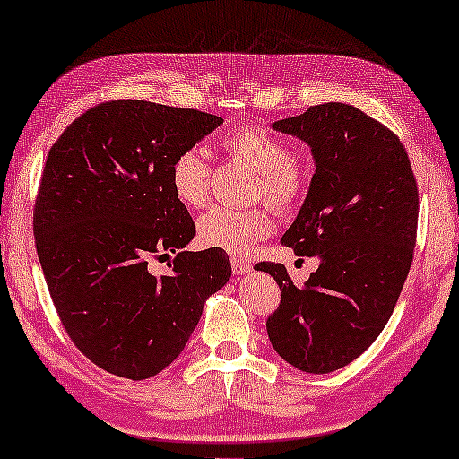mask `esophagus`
<instances>
[{
  "label": "esophagus",
  "mask_w": 459,
  "mask_h": 459,
  "mask_svg": "<svg viewBox=\"0 0 459 459\" xmlns=\"http://www.w3.org/2000/svg\"><path fill=\"white\" fill-rule=\"evenodd\" d=\"M231 269H234L236 275H248L253 272V265L247 259H242V256H234L231 259Z\"/></svg>",
  "instance_id": "34e87169"
}]
</instances>
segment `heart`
Masks as SVG:
<instances>
[{"label":"heart","instance_id":"obj_1","mask_svg":"<svg viewBox=\"0 0 459 459\" xmlns=\"http://www.w3.org/2000/svg\"><path fill=\"white\" fill-rule=\"evenodd\" d=\"M221 148L259 175L255 198H265L278 211H288L303 194V173L290 160V150L280 137L261 127H240L223 137ZM175 198L190 209H200L211 196V165L200 148H187L171 165ZM267 209H228L212 206L198 219V240L209 248L247 255L255 242L272 234Z\"/></svg>","mask_w":459,"mask_h":459}]
</instances>
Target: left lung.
<instances>
[{"label":"left lung","instance_id":"8db88e82","mask_svg":"<svg viewBox=\"0 0 459 459\" xmlns=\"http://www.w3.org/2000/svg\"><path fill=\"white\" fill-rule=\"evenodd\" d=\"M272 127L311 148L316 171L281 242L319 265L300 288L281 263L255 267L281 292L267 334L286 363L330 374L357 359L393 316L416 247V179L399 137L355 106L317 104Z\"/></svg>","mask_w":459,"mask_h":459}]
</instances>
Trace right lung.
Wrapping results in <instances>:
<instances>
[{"mask_svg": "<svg viewBox=\"0 0 459 459\" xmlns=\"http://www.w3.org/2000/svg\"><path fill=\"white\" fill-rule=\"evenodd\" d=\"M223 123L209 112L115 100L68 125L35 203L37 255L56 311L87 359L146 380L178 359L211 294L231 278L221 248L190 253L194 221L171 165ZM177 252L152 276L150 255ZM165 256V255H162Z\"/></svg>", "mask_w": 459, "mask_h": 459, "instance_id": "add662e5", "label": "right lung"}]
</instances>
